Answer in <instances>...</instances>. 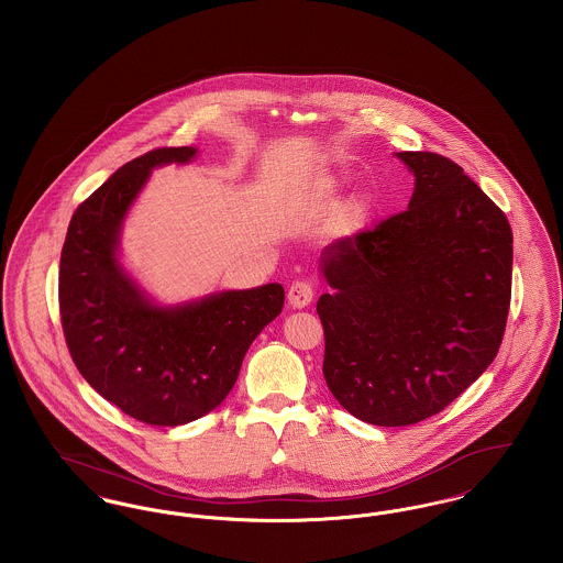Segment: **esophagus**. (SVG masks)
I'll use <instances>...</instances> for the list:
<instances>
[{
	"mask_svg": "<svg viewBox=\"0 0 563 563\" xmlns=\"http://www.w3.org/2000/svg\"><path fill=\"white\" fill-rule=\"evenodd\" d=\"M312 298H314V291L306 280L291 283V287L287 291V301H289L291 308H306L312 301Z\"/></svg>",
	"mask_w": 563,
	"mask_h": 563,
	"instance_id": "esophagus-1",
	"label": "esophagus"
}]
</instances>
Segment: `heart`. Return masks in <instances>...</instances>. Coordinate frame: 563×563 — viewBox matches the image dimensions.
I'll list each match as a JSON object with an SVG mask.
<instances>
[{"instance_id": "heart-1", "label": "heart", "mask_w": 563, "mask_h": 563, "mask_svg": "<svg viewBox=\"0 0 563 563\" xmlns=\"http://www.w3.org/2000/svg\"><path fill=\"white\" fill-rule=\"evenodd\" d=\"M335 189H338V183H335V180H330V183H328V185H323V189H321V194H323V196H331V194H333V191H335Z\"/></svg>"}]
</instances>
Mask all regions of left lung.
Instances as JSON below:
<instances>
[{
    "label": "left lung",
    "mask_w": 563,
    "mask_h": 563,
    "mask_svg": "<svg viewBox=\"0 0 563 563\" xmlns=\"http://www.w3.org/2000/svg\"><path fill=\"white\" fill-rule=\"evenodd\" d=\"M396 157L415 176L408 210L319 262L325 383L380 428L438 415L492 365L512 283V232L483 189L442 155Z\"/></svg>",
    "instance_id": "obj_1"
}]
</instances>
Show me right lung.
I'll use <instances>...</instances> for the list:
<instances>
[{
    "instance_id": "1",
    "label": "right lung",
    "mask_w": 563,
    "mask_h": 563,
    "mask_svg": "<svg viewBox=\"0 0 563 563\" xmlns=\"http://www.w3.org/2000/svg\"><path fill=\"white\" fill-rule=\"evenodd\" d=\"M196 155V146L157 148L119 167L76 208L59 267L78 372L125 415L162 428L191 423L228 397L249 346L285 303L278 283L159 303L121 262L123 223L151 172Z\"/></svg>"
}]
</instances>
